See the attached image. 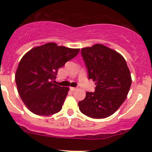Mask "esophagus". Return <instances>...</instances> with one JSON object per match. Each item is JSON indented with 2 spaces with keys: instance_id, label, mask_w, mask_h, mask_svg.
<instances>
[{
  "instance_id": "34e87169",
  "label": "esophagus",
  "mask_w": 152,
  "mask_h": 152,
  "mask_svg": "<svg viewBox=\"0 0 152 152\" xmlns=\"http://www.w3.org/2000/svg\"><path fill=\"white\" fill-rule=\"evenodd\" d=\"M77 88H75V87H70V90L71 91H76Z\"/></svg>"
}]
</instances>
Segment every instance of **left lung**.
Segmentation results:
<instances>
[{
    "label": "left lung",
    "instance_id": "obj_1",
    "mask_svg": "<svg viewBox=\"0 0 152 152\" xmlns=\"http://www.w3.org/2000/svg\"><path fill=\"white\" fill-rule=\"evenodd\" d=\"M82 58L88 78L96 85L94 92L87 91L78 102L82 114L93 118L112 115L126 99L132 84L129 69L124 57L102 44L83 48Z\"/></svg>",
    "mask_w": 152,
    "mask_h": 152
}]
</instances>
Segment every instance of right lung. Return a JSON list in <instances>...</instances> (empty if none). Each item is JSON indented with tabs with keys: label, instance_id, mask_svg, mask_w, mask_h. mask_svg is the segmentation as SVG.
Segmentation results:
<instances>
[{
	"label": "right lung",
	"instance_id": "obj_1",
	"mask_svg": "<svg viewBox=\"0 0 152 152\" xmlns=\"http://www.w3.org/2000/svg\"><path fill=\"white\" fill-rule=\"evenodd\" d=\"M79 52L78 48L48 43L35 47L23 56L15 79L26 107L39 116H50L62 109L69 88L55 84L58 70Z\"/></svg>",
	"mask_w": 152,
	"mask_h": 152
}]
</instances>
